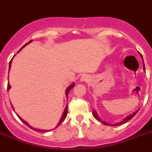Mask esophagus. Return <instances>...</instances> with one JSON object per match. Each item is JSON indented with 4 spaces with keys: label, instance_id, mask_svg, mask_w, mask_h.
Returning a JSON list of instances; mask_svg holds the SVG:
<instances>
[{
    "label": "esophagus",
    "instance_id": "esophagus-1",
    "mask_svg": "<svg viewBox=\"0 0 152 152\" xmlns=\"http://www.w3.org/2000/svg\"><path fill=\"white\" fill-rule=\"evenodd\" d=\"M80 80H81V81H88L89 79H88V77L86 76V75H82Z\"/></svg>",
    "mask_w": 152,
    "mask_h": 152
}]
</instances>
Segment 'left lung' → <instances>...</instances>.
<instances>
[{"mask_svg":"<svg viewBox=\"0 0 152 152\" xmlns=\"http://www.w3.org/2000/svg\"><path fill=\"white\" fill-rule=\"evenodd\" d=\"M140 55H141V58H142V55H141V54H140ZM142 60H143V58H142ZM143 69H144V71H145V64H144V61H143ZM138 111H134V113H132V115H128V116H127L126 118H124L123 119V120L121 121H120V122H119V123H117V124H113V125H114V126H118V125H119V124H123V123L126 122V121H128V120H130L131 118H133V117H134V115H136V114L138 113ZM92 115H93V116H94V118H95L97 119V120H98V121H101V122H102V123H103V124H104V125H111V124H108V123L105 122V121H102V120H101V119H100V118H99V116H98V114H97V112H96V111H95V110H93V111H92Z\"/></svg>","mask_w":152,"mask_h":152,"instance_id":"8db88e82","label":"left lung"}]
</instances>
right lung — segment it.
<instances>
[{
  "instance_id": "1",
  "label": "right lung",
  "mask_w": 152,
  "mask_h": 152,
  "mask_svg": "<svg viewBox=\"0 0 152 152\" xmlns=\"http://www.w3.org/2000/svg\"><path fill=\"white\" fill-rule=\"evenodd\" d=\"M31 42H32V40H31V41H30L29 42L27 43V44H26V45H24V46L22 47L21 48H20V50H19V51H20V50H21V49L23 48H24V47H25L26 45H28V44H30V43H31ZM19 51H18V52H19ZM14 57H13V58H14ZM12 59H13V58H12ZM12 59H11V61H10V64H9V71H10V68H11V61H12ZM74 86H75V83H72V84H71V85H69V86L67 87V89H66L65 94H66V96H67V98H68V97H67V95H68V93H69L70 90H71V89L72 88H74ZM10 88H11V85H10V84H9V83H8V84H7V91L10 90ZM11 106H12V104H11ZM12 107H13V106H12ZM13 109H14V108H13ZM67 105H66L65 108H64V111L63 114H62L61 118L60 121H59V122H58V125H57V126H56V128H57V127L59 126V125H60V124H61V122H62V121H64V119L66 117H67ZM18 118H20V120H21V121H23V122H24V124H25L26 125H27V126H28V127H29V128H31V129H33V130H35V131H37V132H49V131H48V130H41V129H35V128H32L31 126H30L29 124H28V123L26 122L25 121L23 120V119H22L21 118H20V117L18 116Z\"/></svg>"
}]
</instances>
